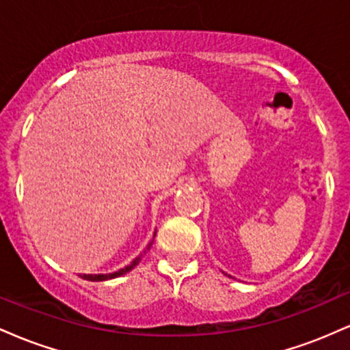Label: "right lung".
Segmentation results:
<instances>
[{
    "instance_id": "right-lung-1",
    "label": "right lung",
    "mask_w": 350,
    "mask_h": 350,
    "mask_svg": "<svg viewBox=\"0 0 350 350\" xmlns=\"http://www.w3.org/2000/svg\"><path fill=\"white\" fill-rule=\"evenodd\" d=\"M154 235H156V232H154ZM154 240V239H152ZM152 240L150 243H148V247H146V250H144L142 255H138L136 256V258L133 260V262H131L130 265H128V267H124V268H120L118 271H113V273H105V275H103V273H100V275H80V278H83V280H87V281H107V280H113V278H118V276H122V275H126L128 271H131L133 270V268L136 267V265H138L139 262H142V258H143V255H146V252L150 250L151 248V245H152Z\"/></svg>"
}]
</instances>
